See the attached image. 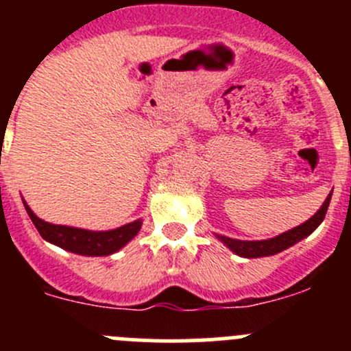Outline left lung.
I'll use <instances>...</instances> for the list:
<instances>
[{
  "mask_svg": "<svg viewBox=\"0 0 351 351\" xmlns=\"http://www.w3.org/2000/svg\"><path fill=\"white\" fill-rule=\"evenodd\" d=\"M332 192H329V195L324 200V204L321 205L319 210L313 215L311 219H307L306 222H302L297 228L289 229V231L282 232V234L275 236L270 239H261V241H243V239H232L228 236L215 234V238L219 239L224 246H228L232 253H236L238 256L243 258H263V256H271V254H277L280 251L287 250V247L293 246L299 241H302L304 238H307L309 234H313L319 224L323 222L324 215L329 207V202H331Z\"/></svg>",
  "mask_w": 351,
  "mask_h": 351,
  "instance_id": "obj_1",
  "label": "left lung"
}]
</instances>
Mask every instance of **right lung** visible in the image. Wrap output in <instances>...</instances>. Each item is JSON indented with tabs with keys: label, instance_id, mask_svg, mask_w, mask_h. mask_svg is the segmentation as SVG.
<instances>
[{
	"label": "right lung",
	"instance_id": "add662e5",
	"mask_svg": "<svg viewBox=\"0 0 351 351\" xmlns=\"http://www.w3.org/2000/svg\"><path fill=\"white\" fill-rule=\"evenodd\" d=\"M23 205L28 217L32 219L34 226L45 241L71 251V253L83 254V256H108V254L117 253L127 243L136 238L137 232L141 231V226H143V219H137V221L120 226L117 229H110V231H88V229L51 224V222L42 221L40 217L34 214V210L28 207L25 200Z\"/></svg>",
	"mask_w": 351,
	"mask_h": 351
}]
</instances>
